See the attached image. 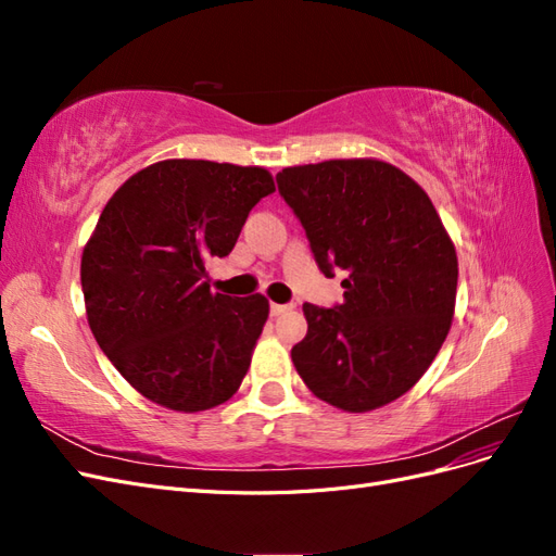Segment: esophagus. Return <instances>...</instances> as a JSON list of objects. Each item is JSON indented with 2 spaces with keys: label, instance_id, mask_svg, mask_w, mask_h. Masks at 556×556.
<instances>
[{
  "label": "esophagus",
  "instance_id": "esophagus-1",
  "mask_svg": "<svg viewBox=\"0 0 556 556\" xmlns=\"http://www.w3.org/2000/svg\"><path fill=\"white\" fill-rule=\"evenodd\" d=\"M292 308H294V304H271V315H274V317H278V315L290 313Z\"/></svg>",
  "mask_w": 556,
  "mask_h": 556
}]
</instances>
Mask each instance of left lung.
I'll use <instances>...</instances> for the list:
<instances>
[{
  "label": "left lung",
  "instance_id": "8db88e82",
  "mask_svg": "<svg viewBox=\"0 0 556 556\" xmlns=\"http://www.w3.org/2000/svg\"><path fill=\"white\" fill-rule=\"evenodd\" d=\"M276 180L319 271L348 274L343 304H304L296 374L336 408L376 410L439 355L457 299V252L427 192L387 162L329 160L290 166Z\"/></svg>",
  "mask_w": 556,
  "mask_h": 556
}]
</instances>
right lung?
I'll return each mask as SVG.
<instances>
[{
	"mask_svg": "<svg viewBox=\"0 0 556 556\" xmlns=\"http://www.w3.org/2000/svg\"><path fill=\"white\" fill-rule=\"evenodd\" d=\"M274 190L262 166L164 160L109 199L83 250V296L99 348L146 399L197 413L237 394L268 301L213 294L206 260L229 255Z\"/></svg>",
	"mask_w": 556,
	"mask_h": 556,
	"instance_id": "obj_1",
	"label": "right lung"
}]
</instances>
